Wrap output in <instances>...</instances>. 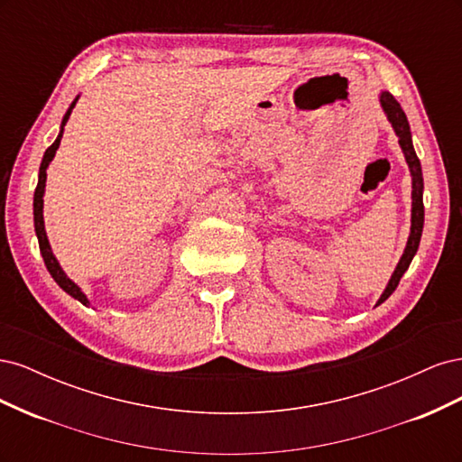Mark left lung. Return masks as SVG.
Returning a JSON list of instances; mask_svg holds the SVG:
<instances>
[{
  "mask_svg": "<svg viewBox=\"0 0 462 462\" xmlns=\"http://www.w3.org/2000/svg\"><path fill=\"white\" fill-rule=\"evenodd\" d=\"M380 104H382V109H383L387 121L391 123V127H393V131L399 138V146H401V150L404 153V160H407V165H409V171H411V177H412V209H411V235H409L407 246H404V253H402V256L397 263L395 272L391 273L389 283L385 285L377 304H382L383 300H387L391 297V292L397 289L401 277L404 275V272L409 270V265H411V262L416 254L418 245H420V236H422V229H424V200H422L424 179H422L420 160H418L414 146H412L411 125L407 121V116H404L401 104L387 90H383L380 94Z\"/></svg>",
  "mask_w": 462,
  "mask_h": 462,
  "instance_id": "left-lung-1",
  "label": "left lung"
}]
</instances>
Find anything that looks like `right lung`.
I'll return each instance as SVG.
<instances>
[{
	"label": "right lung",
	"instance_id": "add662e5",
	"mask_svg": "<svg viewBox=\"0 0 462 462\" xmlns=\"http://www.w3.org/2000/svg\"><path fill=\"white\" fill-rule=\"evenodd\" d=\"M77 100L79 96L73 100V104L69 106L67 114L63 116V121H61V127H60V134L58 138H55L53 144L44 152V158H42V163H40V171H38V185H36V190H34V231H36V236H38V245H40V253H42V258H44V263L46 268L50 272V275L53 277V282L58 283L67 295H71L73 299H77L80 304L85 306H90V300L88 297L82 292V289L73 282V279H69L67 273L63 272V268L60 265L58 258L53 256V250L50 246V241H48V235H46V227H44V192H46V170L48 165L51 163L55 152H58L60 148V143H61V136H63V127L65 123L69 121V116H71L73 107L77 106Z\"/></svg>",
	"mask_w": 462,
	"mask_h": 462
}]
</instances>
